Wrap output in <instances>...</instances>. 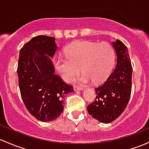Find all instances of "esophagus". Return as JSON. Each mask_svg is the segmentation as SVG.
Listing matches in <instances>:
<instances>
[{"label": "esophagus", "mask_w": 149, "mask_h": 149, "mask_svg": "<svg viewBox=\"0 0 149 149\" xmlns=\"http://www.w3.org/2000/svg\"><path fill=\"white\" fill-rule=\"evenodd\" d=\"M73 90H74L75 91H83L84 88L79 86H73Z\"/></svg>", "instance_id": "obj_1"}]
</instances>
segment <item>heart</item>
Segmentation results:
<instances>
[{"mask_svg": "<svg viewBox=\"0 0 149 149\" xmlns=\"http://www.w3.org/2000/svg\"><path fill=\"white\" fill-rule=\"evenodd\" d=\"M65 58L58 57L54 64L61 77L71 83L80 72H84L79 81L85 84L104 81L113 68L116 59L114 48L107 42L79 40L71 43L65 50Z\"/></svg>", "mask_w": 149, "mask_h": 149, "instance_id": "obj_1", "label": "heart"}]
</instances>
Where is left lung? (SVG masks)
Returning <instances> with one entry per match:
<instances>
[{"instance_id":"obj_1","label":"left lung","mask_w":149,"mask_h":149,"mask_svg":"<svg viewBox=\"0 0 149 149\" xmlns=\"http://www.w3.org/2000/svg\"><path fill=\"white\" fill-rule=\"evenodd\" d=\"M112 46L117 56L115 68L105 82L95 88V101L87 106L88 113L103 123H111L121 115L131 93L133 69L127 47L118 39Z\"/></svg>"}]
</instances>
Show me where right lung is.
<instances>
[{
    "label": "right lung",
    "mask_w": 149,
    "mask_h": 149,
    "mask_svg": "<svg viewBox=\"0 0 149 149\" xmlns=\"http://www.w3.org/2000/svg\"><path fill=\"white\" fill-rule=\"evenodd\" d=\"M55 40L47 36L33 38L20 50L18 58L22 100L30 113L43 122L57 118L63 111L65 95L73 92V86L55 74L51 58L57 49Z\"/></svg>",
    "instance_id": "add662e5"
}]
</instances>
